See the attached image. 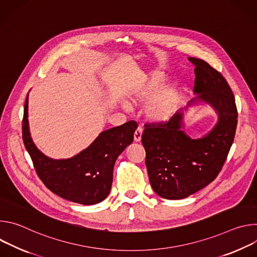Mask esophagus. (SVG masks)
Instances as JSON below:
<instances>
[{
    "label": "esophagus",
    "instance_id": "esophagus-1",
    "mask_svg": "<svg viewBox=\"0 0 257 257\" xmlns=\"http://www.w3.org/2000/svg\"><path fill=\"white\" fill-rule=\"evenodd\" d=\"M142 132H143V128L141 126H138L137 129L135 130L134 132V141L138 142L141 140V135H142Z\"/></svg>",
    "mask_w": 257,
    "mask_h": 257
}]
</instances>
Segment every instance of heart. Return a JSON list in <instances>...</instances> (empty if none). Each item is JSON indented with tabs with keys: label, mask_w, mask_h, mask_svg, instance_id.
I'll return each mask as SVG.
<instances>
[{
	"label": "heart",
	"mask_w": 257,
	"mask_h": 257,
	"mask_svg": "<svg viewBox=\"0 0 257 257\" xmlns=\"http://www.w3.org/2000/svg\"><path fill=\"white\" fill-rule=\"evenodd\" d=\"M164 79L165 75L162 72H153L151 75H149L139 85H137V87L133 89L131 92L132 100L136 102L150 100L157 94L164 82ZM175 89L172 87L166 88L150 101L148 107H146V114L155 121H164L171 116L175 105Z\"/></svg>",
	"instance_id": "b5f03b06"
}]
</instances>
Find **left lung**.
Here are the masks:
<instances>
[{"instance_id":"1","label":"left lung","mask_w":257,"mask_h":257,"mask_svg":"<svg viewBox=\"0 0 257 257\" xmlns=\"http://www.w3.org/2000/svg\"><path fill=\"white\" fill-rule=\"evenodd\" d=\"M195 65L194 92L218 114L213 130L200 139L181 131V112L169 121L146 122L141 141L154 191L166 199L185 198L212 182L227 160L234 141L238 111L235 97L221 72L207 62L189 58Z\"/></svg>"}]
</instances>
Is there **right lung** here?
Instances as JSON below:
<instances>
[{"label": "right lung", "instance_id": "right-lung-1", "mask_svg": "<svg viewBox=\"0 0 257 257\" xmlns=\"http://www.w3.org/2000/svg\"><path fill=\"white\" fill-rule=\"evenodd\" d=\"M27 103L26 98L22 139L44 184L55 194L73 202L90 205L102 201L111 190L117 158L133 141L136 121L101 132L90 146L74 158L55 161L43 155L30 138Z\"/></svg>", "mask_w": 257, "mask_h": 257}]
</instances>
